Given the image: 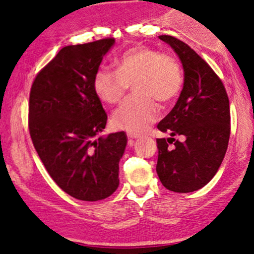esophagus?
Returning <instances> with one entry per match:
<instances>
[{
    "label": "esophagus",
    "instance_id": "obj_1",
    "mask_svg": "<svg viewBox=\"0 0 254 254\" xmlns=\"http://www.w3.org/2000/svg\"><path fill=\"white\" fill-rule=\"evenodd\" d=\"M137 137H139V135H137V134H134V132H127V139H129V140L137 139Z\"/></svg>",
    "mask_w": 254,
    "mask_h": 254
}]
</instances>
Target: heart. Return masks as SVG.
I'll use <instances>...</instances> for the list:
<instances>
[{"label": "heart", "instance_id": "b5f03b06", "mask_svg": "<svg viewBox=\"0 0 254 254\" xmlns=\"http://www.w3.org/2000/svg\"><path fill=\"white\" fill-rule=\"evenodd\" d=\"M117 70L101 66L93 75V89L102 102L115 104L124 97L132 83L135 94L127 97L112 115L117 129L140 134L147 130L160 115L161 103L173 101L183 88L184 73L173 55L156 49L130 48L115 60Z\"/></svg>", "mask_w": 254, "mask_h": 254}]
</instances>
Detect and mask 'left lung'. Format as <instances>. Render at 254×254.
<instances>
[{"label": "left lung", "mask_w": 254, "mask_h": 254, "mask_svg": "<svg viewBox=\"0 0 254 254\" xmlns=\"http://www.w3.org/2000/svg\"><path fill=\"white\" fill-rule=\"evenodd\" d=\"M160 39L181 59L184 84L176 106L157 125L171 137L156 140V171L168 190L190 193L206 186L221 166L231 131L230 102L221 79L193 49L171 35Z\"/></svg>", "instance_id": "1"}]
</instances>
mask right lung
I'll return each instance as SVG.
<instances>
[{
	"label": "right lung",
	"instance_id": "right-lung-1",
	"mask_svg": "<svg viewBox=\"0 0 254 254\" xmlns=\"http://www.w3.org/2000/svg\"><path fill=\"white\" fill-rule=\"evenodd\" d=\"M114 38L68 45L35 76L29 94L28 127L48 173L78 200L108 198L119 186L124 131L97 137L107 113L93 89V75Z\"/></svg>",
	"mask_w": 254,
	"mask_h": 254
}]
</instances>
